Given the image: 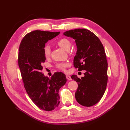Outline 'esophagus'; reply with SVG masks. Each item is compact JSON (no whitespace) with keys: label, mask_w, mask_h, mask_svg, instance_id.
Returning <instances> with one entry per match:
<instances>
[{"label":"esophagus","mask_w":130,"mask_h":130,"mask_svg":"<svg viewBox=\"0 0 130 130\" xmlns=\"http://www.w3.org/2000/svg\"><path fill=\"white\" fill-rule=\"evenodd\" d=\"M66 78H67V79L68 80H72V78H71V77L70 76H66Z\"/></svg>","instance_id":"obj_1"}]
</instances>
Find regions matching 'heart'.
<instances>
[{
    "label": "heart",
    "mask_w": 130,
    "mask_h": 130,
    "mask_svg": "<svg viewBox=\"0 0 130 130\" xmlns=\"http://www.w3.org/2000/svg\"><path fill=\"white\" fill-rule=\"evenodd\" d=\"M58 44L61 48H62L64 50L66 51H68L71 45V43L70 41L67 38H62L59 40L57 42ZM44 54L46 58H48L51 55V48L48 45L46 44L44 47ZM69 66V63L67 62H61L59 63L56 64V67L57 68L60 69L62 71H64L66 68Z\"/></svg>",
    "instance_id": "1"
}]
</instances>
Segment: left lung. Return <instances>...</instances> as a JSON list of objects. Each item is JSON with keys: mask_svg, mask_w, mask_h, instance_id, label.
Here are the masks:
<instances>
[{"mask_svg": "<svg viewBox=\"0 0 130 130\" xmlns=\"http://www.w3.org/2000/svg\"><path fill=\"white\" fill-rule=\"evenodd\" d=\"M63 35L73 38L76 43L74 67L79 71L86 70L81 79L71 76L78 83L76 100L84 106H93L102 98L107 84L108 64L104 46L98 37L87 29H71Z\"/></svg>", "mask_w": 130, "mask_h": 130, "instance_id": "1", "label": "left lung"}]
</instances>
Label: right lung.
I'll use <instances>...</instances> for the list:
<instances>
[{"label":"right lung","mask_w":130,"mask_h":130,"mask_svg":"<svg viewBox=\"0 0 130 130\" xmlns=\"http://www.w3.org/2000/svg\"><path fill=\"white\" fill-rule=\"evenodd\" d=\"M59 34L60 32L34 30L24 37L19 47L18 66L25 89L36 105L46 111L58 106L59 90L67 82L61 72H55L51 78L41 72L46 60L43 50L45 43Z\"/></svg>","instance_id":"1"}]
</instances>
